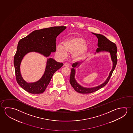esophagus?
Segmentation results:
<instances>
[{
    "label": "esophagus",
    "instance_id": "1",
    "mask_svg": "<svg viewBox=\"0 0 133 133\" xmlns=\"http://www.w3.org/2000/svg\"><path fill=\"white\" fill-rule=\"evenodd\" d=\"M64 66H65V67H69V65L67 63H65L64 64Z\"/></svg>",
    "mask_w": 133,
    "mask_h": 133
}]
</instances>
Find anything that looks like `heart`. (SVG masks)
<instances>
[{
    "mask_svg": "<svg viewBox=\"0 0 133 133\" xmlns=\"http://www.w3.org/2000/svg\"><path fill=\"white\" fill-rule=\"evenodd\" d=\"M88 48L87 43L83 38L78 37H72L66 39L63 42V47L59 45L56 48L57 55L61 58H65L67 53L73 54L72 56L75 60L81 59Z\"/></svg>",
    "mask_w": 133,
    "mask_h": 133,
    "instance_id": "obj_1",
    "label": "heart"
}]
</instances>
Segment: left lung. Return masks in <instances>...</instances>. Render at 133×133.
Segmentation results:
<instances>
[{"mask_svg":"<svg viewBox=\"0 0 133 133\" xmlns=\"http://www.w3.org/2000/svg\"><path fill=\"white\" fill-rule=\"evenodd\" d=\"M92 34L94 35L97 37L98 39L97 42V48L96 50V53H100L101 52H106L110 53L111 59L112 61L113 65L111 70L110 71L109 76L106 78L105 81L97 87H85L81 85L78 83L77 82L76 79L75 78V74H76V69L75 68H78V66L82 63L76 62V63H74L72 65V68L71 69V72L70 77V83L71 84L72 87L74 88L75 91L77 92L82 93V94H88L91 93L96 91L104 87L106 84H107L109 80L110 79V77L111 76L112 72L114 71V69L116 66L117 64V57H116V53H117V47L116 45L113 42L109 40L107 38L101 34H96L94 33H91Z\"/></svg>","mask_w":133,"mask_h":133,"instance_id":"8db88e82","label":"left lung"}]
</instances>
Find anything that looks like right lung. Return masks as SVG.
Listing matches in <instances>:
<instances>
[{"label": "right lung", "mask_w": 133, "mask_h": 133, "mask_svg": "<svg viewBox=\"0 0 133 133\" xmlns=\"http://www.w3.org/2000/svg\"><path fill=\"white\" fill-rule=\"evenodd\" d=\"M66 27L58 26L36 30L19 41L14 59L15 74L17 82L25 91L32 94L42 93L46 90L55 72L63 64L53 58H47L44 74L35 82L28 83L24 80L20 72V65L23 57L30 52H36L48 57L56 51L57 36L65 30Z\"/></svg>", "instance_id": "obj_1"}]
</instances>
